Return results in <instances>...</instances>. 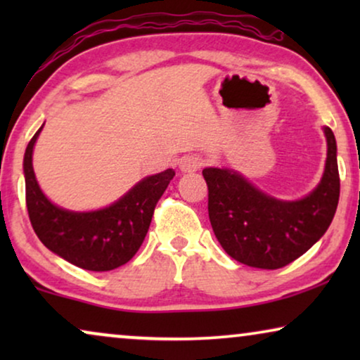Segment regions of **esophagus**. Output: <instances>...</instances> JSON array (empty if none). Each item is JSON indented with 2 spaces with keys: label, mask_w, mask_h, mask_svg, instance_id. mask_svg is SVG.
I'll list each match as a JSON object with an SVG mask.
<instances>
[{
  "label": "esophagus",
  "mask_w": 360,
  "mask_h": 360,
  "mask_svg": "<svg viewBox=\"0 0 360 360\" xmlns=\"http://www.w3.org/2000/svg\"><path fill=\"white\" fill-rule=\"evenodd\" d=\"M201 165H203V160H201L198 155H185V157H181L179 162L180 170L184 172V174H191V172H196Z\"/></svg>",
  "instance_id": "esophagus-1"
}]
</instances>
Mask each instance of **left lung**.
Masks as SVG:
<instances>
[{"label":"left lung","mask_w":360,"mask_h":360,"mask_svg":"<svg viewBox=\"0 0 360 360\" xmlns=\"http://www.w3.org/2000/svg\"><path fill=\"white\" fill-rule=\"evenodd\" d=\"M326 162L319 184L298 200L272 196L228 167H206L211 228L228 255L255 269L293 262L326 233L339 201L336 137L328 126Z\"/></svg>","instance_id":"8db88e82"}]
</instances>
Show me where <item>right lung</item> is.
<instances>
[{"instance_id": "1", "label": "right lung", "mask_w": 360, "mask_h": 360, "mask_svg": "<svg viewBox=\"0 0 360 360\" xmlns=\"http://www.w3.org/2000/svg\"><path fill=\"white\" fill-rule=\"evenodd\" d=\"M42 127L29 141L22 162L27 213L37 238L58 257L91 272L129 262L144 243L157 201L175 176L174 169L144 176L105 208L65 210L47 198L34 174V146Z\"/></svg>"}]
</instances>
